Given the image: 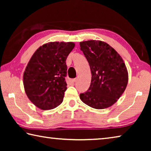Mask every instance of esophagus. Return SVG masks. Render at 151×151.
Listing matches in <instances>:
<instances>
[{"mask_svg":"<svg viewBox=\"0 0 151 151\" xmlns=\"http://www.w3.org/2000/svg\"><path fill=\"white\" fill-rule=\"evenodd\" d=\"M76 80H77V79H76V78L71 79V80H70V83H72V84H75V83H76Z\"/></svg>","mask_w":151,"mask_h":151,"instance_id":"34e87169","label":"esophagus"}]
</instances>
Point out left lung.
I'll return each instance as SVG.
<instances>
[{
    "label": "left lung",
    "instance_id": "1",
    "mask_svg": "<svg viewBox=\"0 0 151 151\" xmlns=\"http://www.w3.org/2000/svg\"><path fill=\"white\" fill-rule=\"evenodd\" d=\"M81 50L91 71L88 90L80 94L81 100L96 109L111 106L127 88L129 74L118 52L106 42L90 40L80 42Z\"/></svg>",
    "mask_w": 151,
    "mask_h": 151
}]
</instances>
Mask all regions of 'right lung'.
Masks as SVG:
<instances>
[{
    "mask_svg": "<svg viewBox=\"0 0 151 151\" xmlns=\"http://www.w3.org/2000/svg\"><path fill=\"white\" fill-rule=\"evenodd\" d=\"M75 44L50 42L38 48L23 75L24 91L29 100L42 110L55 109L62 103L66 90V58Z\"/></svg>",
    "mask_w": 151,
    "mask_h": 151,
    "instance_id": "obj_1",
    "label": "right lung"
}]
</instances>
